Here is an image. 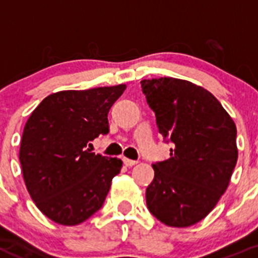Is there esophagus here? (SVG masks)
Segmentation results:
<instances>
[{
	"instance_id": "1",
	"label": "esophagus",
	"mask_w": 258,
	"mask_h": 258,
	"mask_svg": "<svg viewBox=\"0 0 258 258\" xmlns=\"http://www.w3.org/2000/svg\"><path fill=\"white\" fill-rule=\"evenodd\" d=\"M123 163L124 165L127 166V167H131V166H135L137 163V161H135V160H130V158H126L124 157L123 158Z\"/></svg>"
}]
</instances>
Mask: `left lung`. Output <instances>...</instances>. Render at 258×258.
Returning <instances> with one entry per match:
<instances>
[{
    "instance_id": "obj_1",
    "label": "left lung",
    "mask_w": 258,
    "mask_h": 258,
    "mask_svg": "<svg viewBox=\"0 0 258 258\" xmlns=\"http://www.w3.org/2000/svg\"><path fill=\"white\" fill-rule=\"evenodd\" d=\"M171 157L153 163L147 209L165 225L188 227L204 220L225 194L237 162V130L217 98L184 80L141 81Z\"/></svg>"
}]
</instances>
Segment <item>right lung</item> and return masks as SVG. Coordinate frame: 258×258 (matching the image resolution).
Returning <instances> with one entry per match:
<instances>
[{
  "instance_id": "add662e5",
  "label": "right lung",
  "mask_w": 258,
  "mask_h": 258,
  "mask_svg": "<svg viewBox=\"0 0 258 258\" xmlns=\"http://www.w3.org/2000/svg\"><path fill=\"white\" fill-rule=\"evenodd\" d=\"M126 86L47 96L23 130L20 162L26 187L49 220L75 226L103 206L122 161L87 146L110 131L107 114Z\"/></svg>"
}]
</instances>
